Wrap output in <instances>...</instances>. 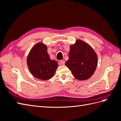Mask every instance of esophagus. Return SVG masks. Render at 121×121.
I'll use <instances>...</instances> for the list:
<instances>
[{
    "label": "esophagus",
    "instance_id": "1",
    "mask_svg": "<svg viewBox=\"0 0 121 121\" xmlns=\"http://www.w3.org/2000/svg\"><path fill=\"white\" fill-rule=\"evenodd\" d=\"M60 64L61 65H65V61L63 60H61L60 61Z\"/></svg>",
    "mask_w": 121,
    "mask_h": 121
}]
</instances>
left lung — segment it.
Masks as SVG:
<instances>
[{
    "instance_id": "1",
    "label": "left lung",
    "mask_w": 121,
    "mask_h": 121,
    "mask_svg": "<svg viewBox=\"0 0 121 121\" xmlns=\"http://www.w3.org/2000/svg\"><path fill=\"white\" fill-rule=\"evenodd\" d=\"M69 56L65 65L74 78L79 81L91 78L98 64L97 55L91 46L83 40L77 39L74 44L71 45Z\"/></svg>"
}]
</instances>
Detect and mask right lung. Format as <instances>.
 Listing matches in <instances>:
<instances>
[{"instance_id": "add662e5", "label": "right lung", "mask_w": 121, "mask_h": 121, "mask_svg": "<svg viewBox=\"0 0 121 121\" xmlns=\"http://www.w3.org/2000/svg\"><path fill=\"white\" fill-rule=\"evenodd\" d=\"M30 72L35 78L43 81L50 79L54 76L58 63L51 60L47 52V46L39 42L31 48L26 59Z\"/></svg>"}]
</instances>
